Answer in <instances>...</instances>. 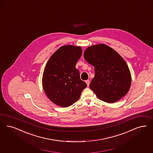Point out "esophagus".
<instances>
[{
    "mask_svg": "<svg viewBox=\"0 0 153 153\" xmlns=\"http://www.w3.org/2000/svg\"><path fill=\"white\" fill-rule=\"evenodd\" d=\"M85 82L86 83V84H87V85H88V86L89 85V84H90V81H89V80H86Z\"/></svg>",
    "mask_w": 153,
    "mask_h": 153,
    "instance_id": "34e87169",
    "label": "esophagus"
}]
</instances>
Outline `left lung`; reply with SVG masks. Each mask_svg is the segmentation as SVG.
<instances>
[{
    "label": "left lung",
    "mask_w": 153,
    "mask_h": 153,
    "mask_svg": "<svg viewBox=\"0 0 153 153\" xmlns=\"http://www.w3.org/2000/svg\"><path fill=\"white\" fill-rule=\"evenodd\" d=\"M84 56L94 67L95 76L89 87L100 100L114 103L128 93L131 82L130 71L116 51L100 44L87 48Z\"/></svg>",
    "instance_id": "left-lung-1"
}]
</instances>
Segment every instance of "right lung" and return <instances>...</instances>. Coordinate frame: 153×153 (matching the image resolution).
<instances>
[{"mask_svg": "<svg viewBox=\"0 0 153 153\" xmlns=\"http://www.w3.org/2000/svg\"><path fill=\"white\" fill-rule=\"evenodd\" d=\"M81 55V47L63 45L46 64L42 78L43 89L48 98L58 106L66 108L74 104L87 86L76 68Z\"/></svg>", "mask_w": 153, "mask_h": 153, "instance_id": "obj_1", "label": "right lung"}]
</instances>
